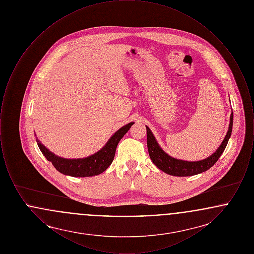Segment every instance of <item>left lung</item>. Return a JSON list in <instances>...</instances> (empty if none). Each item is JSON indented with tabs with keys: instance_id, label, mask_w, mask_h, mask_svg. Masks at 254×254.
Returning a JSON list of instances; mask_svg holds the SVG:
<instances>
[{
	"instance_id": "1",
	"label": "left lung",
	"mask_w": 254,
	"mask_h": 254,
	"mask_svg": "<svg viewBox=\"0 0 254 254\" xmlns=\"http://www.w3.org/2000/svg\"><path fill=\"white\" fill-rule=\"evenodd\" d=\"M232 125H233V112H231L230 114L229 130L226 134L223 142L221 143V145H219L215 152H213L209 157L200 160V161H185V160H180V159L169 156V154L166 153L162 149V147L159 145L153 133L149 129V127L145 126L146 144H147L149 157L158 169L172 176L186 177V176H193L196 174L205 172L217 162L218 159L224 152L226 146L228 145V142L230 140L231 131H232Z\"/></svg>"
}]
</instances>
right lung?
<instances>
[{"label": "right lung", "mask_w": 254, "mask_h": 254, "mask_svg": "<svg viewBox=\"0 0 254 254\" xmlns=\"http://www.w3.org/2000/svg\"><path fill=\"white\" fill-rule=\"evenodd\" d=\"M133 122L122 127L114 133L107 144L104 145L96 153L85 158L78 159H66L60 157L51 152L49 148L43 145L36 137V142L40 150L44 156L51 162L53 167L64 175H68L72 177H90L103 173L111 165L114 156L116 147L124 135L129 130ZM36 135V134H35Z\"/></svg>", "instance_id": "right-lung-1"}]
</instances>
